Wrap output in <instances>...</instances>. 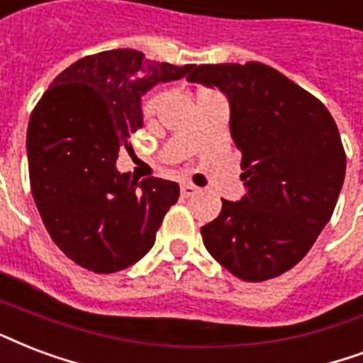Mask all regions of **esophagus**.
<instances>
[{"label":"esophagus","mask_w":363,"mask_h":363,"mask_svg":"<svg viewBox=\"0 0 363 363\" xmlns=\"http://www.w3.org/2000/svg\"><path fill=\"white\" fill-rule=\"evenodd\" d=\"M196 192H198V188L194 186V184H190V182H182L181 184L182 198H190V196H194Z\"/></svg>","instance_id":"esophagus-1"}]
</instances>
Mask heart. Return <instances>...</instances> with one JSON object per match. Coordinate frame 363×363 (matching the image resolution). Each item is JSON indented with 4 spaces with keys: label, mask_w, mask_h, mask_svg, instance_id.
I'll return each mask as SVG.
<instances>
[{
    "label": "heart",
    "mask_w": 363,
    "mask_h": 363,
    "mask_svg": "<svg viewBox=\"0 0 363 363\" xmlns=\"http://www.w3.org/2000/svg\"><path fill=\"white\" fill-rule=\"evenodd\" d=\"M157 102H160V96H152V99H148V101L145 102V108H143L145 116H152L154 112H156Z\"/></svg>",
    "instance_id": "1"
}]
</instances>
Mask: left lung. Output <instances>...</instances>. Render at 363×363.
Segmentation results:
<instances>
[{"label":"left lung","mask_w":363,"mask_h":363,"mask_svg":"<svg viewBox=\"0 0 363 363\" xmlns=\"http://www.w3.org/2000/svg\"><path fill=\"white\" fill-rule=\"evenodd\" d=\"M188 82L228 99L245 194L201 226L207 251L245 281L280 276L303 259L333 215L347 157L328 108L261 62L196 66Z\"/></svg>","instance_id":"8db88e82"}]
</instances>
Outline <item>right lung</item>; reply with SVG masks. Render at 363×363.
<instances>
[{"label":"right lung","mask_w":363,"mask_h":363,"mask_svg":"<svg viewBox=\"0 0 363 363\" xmlns=\"http://www.w3.org/2000/svg\"><path fill=\"white\" fill-rule=\"evenodd\" d=\"M194 65L146 60L133 49L83 57L55 77L28 123L32 196L52 242L79 267L110 274L148 253L179 184L137 182L116 167L143 127V96Z\"/></svg>","instance_id":"obj_1"}]
</instances>
